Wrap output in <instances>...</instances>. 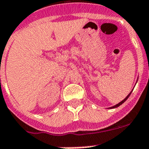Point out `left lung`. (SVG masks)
<instances>
[{"label":"left lung","instance_id":"1","mask_svg":"<svg viewBox=\"0 0 149 149\" xmlns=\"http://www.w3.org/2000/svg\"><path fill=\"white\" fill-rule=\"evenodd\" d=\"M131 92H132V91H131ZM131 92H130V94H128V95H127V97H125V99L123 100L122 101H121V102H120V103H118V104H116V105L113 106V107H109V109H114V108H116V107H119V106H120V105H121V104H122V103H125V101H126L127 100V98H128V97H130V94H131Z\"/></svg>","mask_w":149,"mask_h":149}]
</instances>
